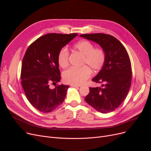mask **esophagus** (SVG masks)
Instances as JSON below:
<instances>
[{"label":"esophagus","instance_id":"34e87169","mask_svg":"<svg viewBox=\"0 0 151 151\" xmlns=\"http://www.w3.org/2000/svg\"><path fill=\"white\" fill-rule=\"evenodd\" d=\"M71 87H74V88H77V87H80V85H76V84H71Z\"/></svg>","mask_w":151,"mask_h":151}]
</instances>
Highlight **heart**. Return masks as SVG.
Segmentation results:
<instances>
[{"instance_id":"1","label":"heart","mask_w":151,"mask_h":151,"mask_svg":"<svg viewBox=\"0 0 151 151\" xmlns=\"http://www.w3.org/2000/svg\"><path fill=\"white\" fill-rule=\"evenodd\" d=\"M76 51L83 56L82 65L80 68L71 67L63 73V80L65 83L71 84H83L91 76V68L95 72L101 70L106 61L105 51L100 47L94 48V45L89 41L83 40L75 45ZM69 52L66 47L62 48L58 56V63L60 67L65 68L68 65ZM87 66H86V65Z\"/></svg>"}]
</instances>
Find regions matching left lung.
<instances>
[{"instance_id":"obj_1","label":"left lung","mask_w":151,"mask_h":151,"mask_svg":"<svg viewBox=\"0 0 151 151\" xmlns=\"http://www.w3.org/2000/svg\"><path fill=\"white\" fill-rule=\"evenodd\" d=\"M80 37L99 44L106 53L104 67L92 80L102 84L90 88L85 101L101 113L113 111L125 100L131 86L132 66L127 51L112 35L99 33Z\"/></svg>"}]
</instances>
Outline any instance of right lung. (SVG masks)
Returning <instances> with one entry per match:
<instances>
[{
	"label": "right lung",
	"mask_w": 151,
	"mask_h": 151,
	"mask_svg": "<svg viewBox=\"0 0 151 151\" xmlns=\"http://www.w3.org/2000/svg\"><path fill=\"white\" fill-rule=\"evenodd\" d=\"M78 34H48L37 39L29 47L21 67V84L30 104L39 111L50 113L62 104L69 86L51 83L60 80L58 56L63 46Z\"/></svg>",
	"instance_id": "add662e5"
}]
</instances>
